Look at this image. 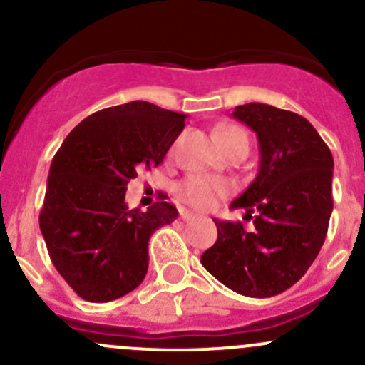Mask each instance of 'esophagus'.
I'll return each mask as SVG.
<instances>
[{"label":"esophagus","instance_id":"1","mask_svg":"<svg viewBox=\"0 0 365 365\" xmlns=\"http://www.w3.org/2000/svg\"><path fill=\"white\" fill-rule=\"evenodd\" d=\"M180 217H182L183 220H194L197 219V213L190 212V210H182V212H180Z\"/></svg>","mask_w":365,"mask_h":365}]
</instances>
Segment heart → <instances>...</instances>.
Segmentation results:
<instances>
[{
	"label": "heart",
	"instance_id": "obj_1",
	"mask_svg": "<svg viewBox=\"0 0 365 365\" xmlns=\"http://www.w3.org/2000/svg\"><path fill=\"white\" fill-rule=\"evenodd\" d=\"M217 141H219L222 152H230V150L237 148L240 145H247V135L242 128L235 127V125H224L217 130ZM180 200L185 201L187 205L196 206V208H210L215 205L217 197L220 194L226 192V185L220 180L210 178L203 175H190L189 178L183 180L176 189Z\"/></svg>",
	"mask_w": 365,
	"mask_h": 365
}]
</instances>
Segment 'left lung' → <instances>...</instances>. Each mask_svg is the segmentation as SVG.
<instances>
[{
  "mask_svg": "<svg viewBox=\"0 0 365 365\" xmlns=\"http://www.w3.org/2000/svg\"><path fill=\"white\" fill-rule=\"evenodd\" d=\"M233 118L256 132L259 171L230 208H245L256 230L215 220L217 242L201 263L217 281L252 298L292 288L325 242L332 215L334 157L300 114L251 102Z\"/></svg>",
  "mask_w": 365,
  "mask_h": 365,
  "instance_id": "1",
  "label": "left lung"
}]
</instances>
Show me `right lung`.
I'll use <instances>...</instances> for the list:
<instances>
[{"label": "right lung", "instance_id": "1", "mask_svg": "<svg viewBox=\"0 0 365 365\" xmlns=\"http://www.w3.org/2000/svg\"><path fill=\"white\" fill-rule=\"evenodd\" d=\"M185 118L145 101L102 109L51 162L40 231L56 270L84 300H116L145 279L150 237L178 210L168 201L130 210L127 183L164 160Z\"/></svg>", "mask_w": 365, "mask_h": 365}]
</instances>
